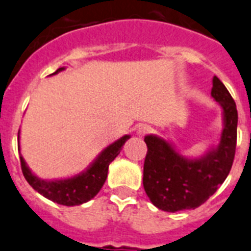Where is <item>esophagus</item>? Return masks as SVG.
Instances as JSON below:
<instances>
[{
    "label": "esophagus",
    "mask_w": 251,
    "mask_h": 251,
    "mask_svg": "<svg viewBox=\"0 0 251 251\" xmlns=\"http://www.w3.org/2000/svg\"><path fill=\"white\" fill-rule=\"evenodd\" d=\"M151 131V126H148V125H142L140 126V127H139V130H138V134L139 135H147V134H149V132Z\"/></svg>",
    "instance_id": "34e87169"
}]
</instances>
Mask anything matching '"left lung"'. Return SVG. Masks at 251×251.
Here are the masks:
<instances>
[{"label":"left lung","mask_w":251,"mask_h":251,"mask_svg":"<svg viewBox=\"0 0 251 251\" xmlns=\"http://www.w3.org/2000/svg\"><path fill=\"white\" fill-rule=\"evenodd\" d=\"M212 97L220 103L225 129L220 145L201 159H185L163 139L144 138L143 185L155 207L165 212L195 209L209 199L228 176L236 151L237 109L227 88L213 77Z\"/></svg>","instance_id":"1"}]
</instances>
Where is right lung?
Masks as SVG:
<instances>
[{
  "mask_svg": "<svg viewBox=\"0 0 251 251\" xmlns=\"http://www.w3.org/2000/svg\"><path fill=\"white\" fill-rule=\"evenodd\" d=\"M61 70H64V67L57 69L54 74H57ZM129 138V135L122 136L117 142L107 147L100 153V157L97 158L93 165L90 166L88 171L77 175L73 178L57 181L41 180L31 174L30 170L25 165L23 157H20L23 175L35 191L54 203L67 205V207L86 203L100 193L107 178L109 163L120 154L121 147Z\"/></svg>",
  "mask_w": 251,
  "mask_h": 251,
  "instance_id": "right-lung-1",
  "label": "right lung"
}]
</instances>
